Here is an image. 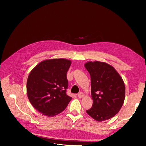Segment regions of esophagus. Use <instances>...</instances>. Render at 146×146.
Masks as SVG:
<instances>
[{
	"mask_svg": "<svg viewBox=\"0 0 146 146\" xmlns=\"http://www.w3.org/2000/svg\"><path fill=\"white\" fill-rule=\"evenodd\" d=\"M84 94H83L82 92H79L78 94V97L79 98H82L84 97Z\"/></svg>",
	"mask_w": 146,
	"mask_h": 146,
	"instance_id": "esophagus-1",
	"label": "esophagus"
}]
</instances>
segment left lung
Segmentation results:
<instances>
[{
  "instance_id": "obj_1",
  "label": "left lung",
  "mask_w": 146,
  "mask_h": 146,
  "mask_svg": "<svg viewBox=\"0 0 146 146\" xmlns=\"http://www.w3.org/2000/svg\"><path fill=\"white\" fill-rule=\"evenodd\" d=\"M84 66L89 72L91 80L92 108L87 114L98 121L111 118L122 108L125 97L124 82L110 65L104 62H88Z\"/></svg>"
}]
</instances>
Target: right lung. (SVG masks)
I'll list each match as a JSON object with an SVG mask.
<instances>
[{"mask_svg": "<svg viewBox=\"0 0 146 146\" xmlns=\"http://www.w3.org/2000/svg\"><path fill=\"white\" fill-rule=\"evenodd\" d=\"M71 63L64 58L44 60L30 72L27 82L28 98L33 108L43 115H58L72 99L66 94V73Z\"/></svg>", "mask_w": 146, "mask_h": 146, "instance_id": "1", "label": "right lung"}]
</instances>
